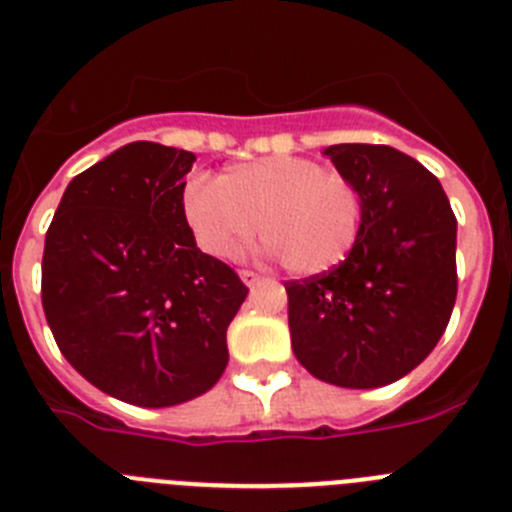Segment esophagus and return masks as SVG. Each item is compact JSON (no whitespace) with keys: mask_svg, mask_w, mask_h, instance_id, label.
<instances>
[{"mask_svg":"<svg viewBox=\"0 0 512 512\" xmlns=\"http://www.w3.org/2000/svg\"><path fill=\"white\" fill-rule=\"evenodd\" d=\"M241 279L248 284V287H251V284L259 282L261 274H256V271H251V269H241Z\"/></svg>","mask_w":512,"mask_h":512,"instance_id":"obj_1","label":"esophagus"}]
</instances>
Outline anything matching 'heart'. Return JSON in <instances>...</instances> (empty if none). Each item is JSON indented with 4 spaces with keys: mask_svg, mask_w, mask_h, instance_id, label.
Wrapping results in <instances>:
<instances>
[{
    "mask_svg": "<svg viewBox=\"0 0 512 512\" xmlns=\"http://www.w3.org/2000/svg\"><path fill=\"white\" fill-rule=\"evenodd\" d=\"M194 241L215 259L241 256L256 233L292 274L312 277L351 256L364 230V194L351 176L300 156L233 166L184 192Z\"/></svg>",
    "mask_w": 512,
    "mask_h": 512,
    "instance_id": "heart-1",
    "label": "heart"
}]
</instances>
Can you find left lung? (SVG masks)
I'll list each match as a JSON object with an SVG mask.
<instances>
[{"mask_svg":"<svg viewBox=\"0 0 512 512\" xmlns=\"http://www.w3.org/2000/svg\"><path fill=\"white\" fill-rule=\"evenodd\" d=\"M364 194V230L343 264L284 282L297 361L323 382L372 390L436 348L456 302V217L441 182L390 146L325 148Z\"/></svg>","mask_w":512,"mask_h":512,"instance_id":"8db88e82","label":"left lung"}]
</instances>
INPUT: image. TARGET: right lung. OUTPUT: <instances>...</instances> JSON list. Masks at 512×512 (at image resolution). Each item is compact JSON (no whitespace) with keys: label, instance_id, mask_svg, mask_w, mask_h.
Here are the masks:
<instances>
[{"label":"right lung","instance_id":"right-lung-1","mask_svg":"<svg viewBox=\"0 0 512 512\" xmlns=\"http://www.w3.org/2000/svg\"><path fill=\"white\" fill-rule=\"evenodd\" d=\"M194 153L135 140L71 179L45 233V320L97 390L140 408L200 397L228 366L241 277L194 243Z\"/></svg>","mask_w":512,"mask_h":512}]
</instances>
